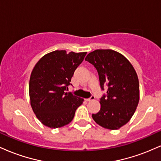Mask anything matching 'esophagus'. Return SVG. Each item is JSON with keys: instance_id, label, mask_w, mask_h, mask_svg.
Listing matches in <instances>:
<instances>
[{"instance_id": "34e87169", "label": "esophagus", "mask_w": 161, "mask_h": 161, "mask_svg": "<svg viewBox=\"0 0 161 161\" xmlns=\"http://www.w3.org/2000/svg\"><path fill=\"white\" fill-rule=\"evenodd\" d=\"M95 97L94 95H92L91 97H89V98H87V99H86L87 101H93V100H95Z\"/></svg>"}]
</instances>
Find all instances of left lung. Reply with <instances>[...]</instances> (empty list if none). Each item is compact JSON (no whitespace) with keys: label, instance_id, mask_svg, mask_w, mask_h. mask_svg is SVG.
<instances>
[{"label":"left lung","instance_id":"obj_1","mask_svg":"<svg viewBox=\"0 0 161 161\" xmlns=\"http://www.w3.org/2000/svg\"><path fill=\"white\" fill-rule=\"evenodd\" d=\"M85 60L97 69L102 91L101 109L92 118L105 129L115 130L126 124L133 116L139 101V82L130 62L113 50H95Z\"/></svg>","mask_w":161,"mask_h":161}]
</instances>
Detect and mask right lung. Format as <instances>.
<instances>
[{
    "label": "right lung",
    "instance_id": "1",
    "mask_svg": "<svg viewBox=\"0 0 161 161\" xmlns=\"http://www.w3.org/2000/svg\"><path fill=\"white\" fill-rule=\"evenodd\" d=\"M86 53L55 51L36 64L29 80V97L33 112L42 124L56 129L73 120L83 99L66 92Z\"/></svg>",
    "mask_w": 161,
    "mask_h": 161
}]
</instances>
